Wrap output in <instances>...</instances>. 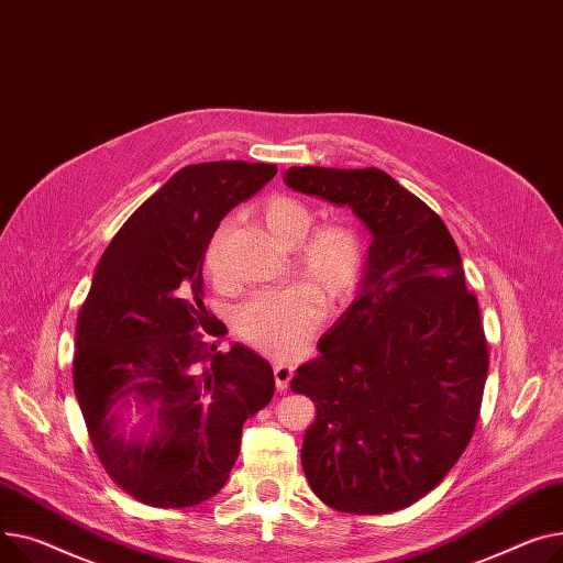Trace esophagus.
<instances>
[{
	"instance_id": "1",
	"label": "esophagus",
	"mask_w": 563,
	"mask_h": 563,
	"mask_svg": "<svg viewBox=\"0 0 563 563\" xmlns=\"http://www.w3.org/2000/svg\"><path fill=\"white\" fill-rule=\"evenodd\" d=\"M273 373H275V384H277V388H279V390H286L288 384H290V379H292L295 368L290 366V363H275Z\"/></svg>"
}]
</instances>
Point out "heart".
<instances>
[{
	"label": "heart",
	"mask_w": 563,
	"mask_h": 563,
	"mask_svg": "<svg viewBox=\"0 0 563 563\" xmlns=\"http://www.w3.org/2000/svg\"><path fill=\"white\" fill-rule=\"evenodd\" d=\"M263 227L284 247L292 249V268L307 284H288L254 292L236 313V332L268 356H288L305 343L327 307H339L356 288L366 261V247L350 224H313L311 209L297 197L277 195L258 211ZM227 227H220L207 247V268H222V243Z\"/></svg>",
	"instance_id": "b5f03b06"
}]
</instances>
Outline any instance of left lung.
Here are the masks:
<instances>
[{
  "instance_id": "8db88e82",
  "label": "left lung",
  "mask_w": 563,
  "mask_h": 563,
  "mask_svg": "<svg viewBox=\"0 0 563 563\" xmlns=\"http://www.w3.org/2000/svg\"><path fill=\"white\" fill-rule=\"evenodd\" d=\"M288 188L352 213L373 234L358 292L297 368L316 402L302 468L345 514L420 500L471 443L488 373L477 297L443 220L377 168H288Z\"/></svg>"
}]
</instances>
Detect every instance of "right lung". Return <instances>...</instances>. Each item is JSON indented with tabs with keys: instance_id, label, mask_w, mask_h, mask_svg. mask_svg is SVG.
I'll return each instance as SVG.
<instances>
[{
	"instance_id": "1",
	"label": "right lung",
	"mask_w": 563,
	"mask_h": 563,
	"mask_svg": "<svg viewBox=\"0 0 563 563\" xmlns=\"http://www.w3.org/2000/svg\"><path fill=\"white\" fill-rule=\"evenodd\" d=\"M277 165H186L120 227L77 320L75 395L111 479L150 507H192L224 486L247 418L273 400L271 363L205 341L202 266L220 220ZM205 328V333H197ZM145 410L124 438L123 411Z\"/></svg>"
}]
</instances>
